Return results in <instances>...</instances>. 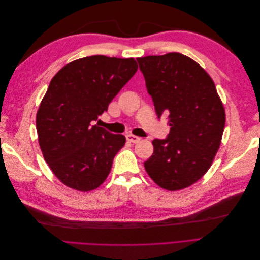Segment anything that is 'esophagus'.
Wrapping results in <instances>:
<instances>
[{"mask_svg": "<svg viewBox=\"0 0 260 260\" xmlns=\"http://www.w3.org/2000/svg\"><path fill=\"white\" fill-rule=\"evenodd\" d=\"M140 140H141V139H140L139 137H137V136L127 135V141H129V142H131V143H138Z\"/></svg>", "mask_w": 260, "mask_h": 260, "instance_id": "34e87169", "label": "esophagus"}]
</instances>
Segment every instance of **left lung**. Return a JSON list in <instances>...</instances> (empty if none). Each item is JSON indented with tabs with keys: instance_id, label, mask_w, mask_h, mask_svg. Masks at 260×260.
I'll return each instance as SVG.
<instances>
[{
	"instance_id": "obj_1",
	"label": "left lung",
	"mask_w": 260,
	"mask_h": 260,
	"mask_svg": "<svg viewBox=\"0 0 260 260\" xmlns=\"http://www.w3.org/2000/svg\"><path fill=\"white\" fill-rule=\"evenodd\" d=\"M158 117H169L166 140L153 141L147 175L167 191L194 184L210 168L221 144L225 112L206 70L180 53L137 58Z\"/></svg>"
}]
</instances>
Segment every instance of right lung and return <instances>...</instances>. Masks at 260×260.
Returning a JSON list of instances; mask_svg holds the SVG:
<instances>
[{
	"label": "right lung",
	"instance_id": "1",
	"mask_svg": "<svg viewBox=\"0 0 260 260\" xmlns=\"http://www.w3.org/2000/svg\"><path fill=\"white\" fill-rule=\"evenodd\" d=\"M137 70L135 58L94 55L69 62L53 77L36 125L44 160L62 184L89 192L108 177L125 138L91 122L107 112Z\"/></svg>",
	"mask_w": 260,
	"mask_h": 260
}]
</instances>
